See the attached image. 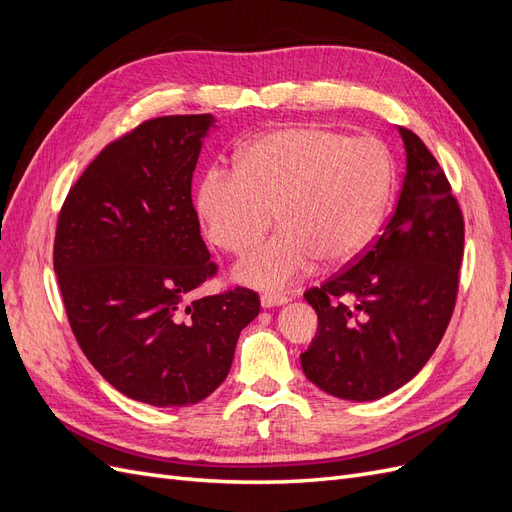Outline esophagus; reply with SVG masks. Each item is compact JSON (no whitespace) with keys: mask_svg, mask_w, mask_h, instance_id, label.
Instances as JSON below:
<instances>
[{"mask_svg":"<svg viewBox=\"0 0 512 512\" xmlns=\"http://www.w3.org/2000/svg\"><path fill=\"white\" fill-rule=\"evenodd\" d=\"M288 303V297H284V294H271V292H265L260 297V305L265 309H271V307H280V305H286Z\"/></svg>","mask_w":512,"mask_h":512,"instance_id":"1","label":"esophagus"}]
</instances>
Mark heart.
<instances>
[{"instance_id":"heart-1","label":"heart","mask_w":512,"mask_h":512,"mask_svg":"<svg viewBox=\"0 0 512 512\" xmlns=\"http://www.w3.org/2000/svg\"><path fill=\"white\" fill-rule=\"evenodd\" d=\"M393 160L374 136L324 126H286L237 153L235 173L211 168L194 207L209 239L241 254L271 228L282 230L235 267L243 284L277 290L316 267L346 265L376 237L391 198Z\"/></svg>"}]
</instances>
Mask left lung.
<instances>
[{"label":"left lung","instance_id":"obj_1","mask_svg":"<svg viewBox=\"0 0 512 512\" xmlns=\"http://www.w3.org/2000/svg\"><path fill=\"white\" fill-rule=\"evenodd\" d=\"M399 136L406 175L389 224L348 271L305 292L318 333L301 354L303 374L348 401H374L410 382L455 309L461 211L421 138L406 128Z\"/></svg>","mask_w":512,"mask_h":512}]
</instances>
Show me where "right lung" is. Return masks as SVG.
<instances>
[{
  "mask_svg": "<svg viewBox=\"0 0 512 512\" xmlns=\"http://www.w3.org/2000/svg\"><path fill=\"white\" fill-rule=\"evenodd\" d=\"M213 115L141 123L91 162L59 213L53 265L76 342L119 393L183 408L226 380L260 312L245 288L194 299L215 273L192 205Z\"/></svg>",
  "mask_w": 512,
  "mask_h": 512,
  "instance_id": "add662e5",
  "label": "right lung"
}]
</instances>
